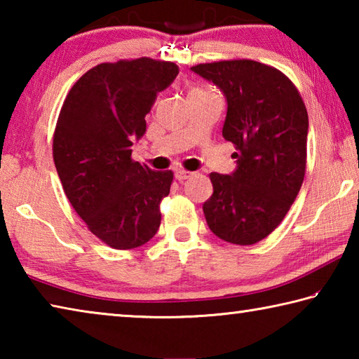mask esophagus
Segmentation results:
<instances>
[{"label":"esophagus","mask_w":359,"mask_h":359,"mask_svg":"<svg viewBox=\"0 0 359 359\" xmlns=\"http://www.w3.org/2000/svg\"><path fill=\"white\" fill-rule=\"evenodd\" d=\"M193 175V172H190V171H184V169H177V171H175V179L177 180H187L188 177H191Z\"/></svg>","instance_id":"34e87169"}]
</instances>
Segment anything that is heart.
Listing matches in <instances>:
<instances>
[{"instance_id":"heart-1","label":"heart","mask_w":359,"mask_h":359,"mask_svg":"<svg viewBox=\"0 0 359 359\" xmlns=\"http://www.w3.org/2000/svg\"><path fill=\"white\" fill-rule=\"evenodd\" d=\"M193 92H194V90H193Z\"/></svg>"}]
</instances>
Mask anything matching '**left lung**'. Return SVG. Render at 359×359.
I'll list each match as a JSON object with an SVG mask.
<instances>
[{
	"label": "left lung",
	"instance_id": "1",
	"mask_svg": "<svg viewBox=\"0 0 359 359\" xmlns=\"http://www.w3.org/2000/svg\"><path fill=\"white\" fill-rule=\"evenodd\" d=\"M191 71L226 98L222 135L238 150L233 172L210 174L214 193L203 204L205 222L229 244H257L280 224L301 190L306 106L287 76L253 60L196 65Z\"/></svg>",
	"mask_w": 359,
	"mask_h": 359
}]
</instances>
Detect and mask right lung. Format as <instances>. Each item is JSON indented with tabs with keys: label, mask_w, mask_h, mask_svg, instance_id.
<instances>
[{
	"label": "right lung",
	"mask_w": 359,
	"mask_h": 359,
	"mask_svg": "<svg viewBox=\"0 0 359 359\" xmlns=\"http://www.w3.org/2000/svg\"><path fill=\"white\" fill-rule=\"evenodd\" d=\"M177 74L174 63L151 58L101 63L72 85L60 111L53 161L63 190L88 229L117 250L144 245L160 228L172 172L133 161L131 145Z\"/></svg>",
	"instance_id": "add662e5"
}]
</instances>
